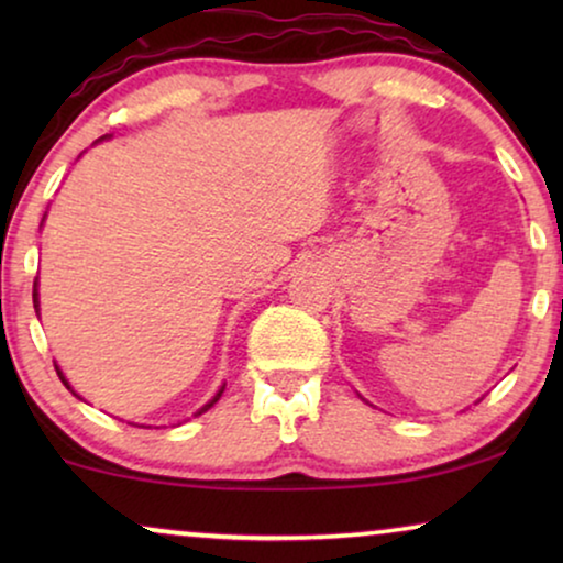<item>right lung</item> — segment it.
Returning <instances> with one entry per match:
<instances>
[{"label": "right lung", "instance_id": "right-lung-1", "mask_svg": "<svg viewBox=\"0 0 563 563\" xmlns=\"http://www.w3.org/2000/svg\"><path fill=\"white\" fill-rule=\"evenodd\" d=\"M104 137H110V135H104ZM104 137H99V141H104ZM99 141H97V143H99ZM33 305H35V312H37V314H41V299H37V282L33 284ZM56 374H58V379H60V382H64V387H66V389H71V384H68V379H66V376H64V372H60V368H58V366H56ZM71 391H74V389H71ZM222 391H225V387H220V391H218V395H214V397L210 399V402H207V405L202 407V410H199L197 415H202V412H207V410H210V407H212L214 402H218V399L222 397ZM74 395H76V391H74ZM76 397H79V395H76ZM137 428H145V426H137Z\"/></svg>", "mask_w": 563, "mask_h": 563}]
</instances>
